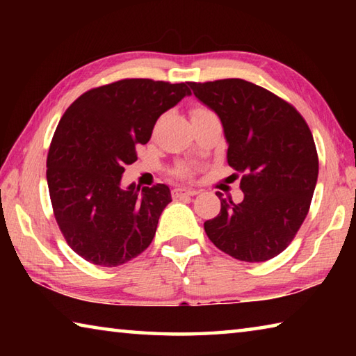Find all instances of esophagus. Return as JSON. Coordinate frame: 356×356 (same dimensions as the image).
<instances>
[{
    "label": "esophagus",
    "instance_id": "obj_1",
    "mask_svg": "<svg viewBox=\"0 0 356 356\" xmlns=\"http://www.w3.org/2000/svg\"><path fill=\"white\" fill-rule=\"evenodd\" d=\"M197 190H190V188H182V186H179V188H174L172 190V197H184V196H195L197 195Z\"/></svg>",
    "mask_w": 356,
    "mask_h": 356
}]
</instances>
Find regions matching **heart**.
<instances>
[{
	"mask_svg": "<svg viewBox=\"0 0 356 356\" xmlns=\"http://www.w3.org/2000/svg\"><path fill=\"white\" fill-rule=\"evenodd\" d=\"M204 114H212V111L207 110V108H204V106H197V108H195V110L191 111V118L193 116H204ZM174 174H177V176H180V177H190L191 170H190L188 166L180 165L177 170L174 171Z\"/></svg>",
	"mask_w": 356,
	"mask_h": 356,
	"instance_id": "1",
	"label": "heart"
}]
</instances>
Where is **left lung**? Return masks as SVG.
<instances>
[{"instance_id":"left-lung-1","label":"left lung","mask_w":356,"mask_h":356,"mask_svg":"<svg viewBox=\"0 0 356 356\" xmlns=\"http://www.w3.org/2000/svg\"><path fill=\"white\" fill-rule=\"evenodd\" d=\"M193 94L221 119L227 163L242 174L243 201L221 200L220 213L204 222L216 248L245 262L284 251L308 215L318 156L303 116L254 83L226 78L188 83Z\"/></svg>"}]
</instances>
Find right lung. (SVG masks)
<instances>
[{"instance_id":"obj_1","label":"right lung","mask_w":356,"mask_h":356,"mask_svg":"<svg viewBox=\"0 0 356 356\" xmlns=\"http://www.w3.org/2000/svg\"><path fill=\"white\" fill-rule=\"evenodd\" d=\"M190 94L185 83L125 78L81 94L65 110L48 150L47 182L58 226L84 261L118 267L154 240L170 188H122L120 179L156 119Z\"/></svg>"}]
</instances>
